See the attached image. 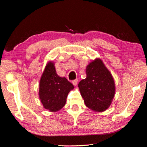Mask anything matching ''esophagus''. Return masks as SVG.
I'll list each match as a JSON object with an SVG mask.
<instances>
[{
  "label": "esophagus",
  "mask_w": 147,
  "mask_h": 147,
  "mask_svg": "<svg viewBox=\"0 0 147 147\" xmlns=\"http://www.w3.org/2000/svg\"><path fill=\"white\" fill-rule=\"evenodd\" d=\"M77 83H78V80L77 79H75V80H74L72 81V84L75 86H76Z\"/></svg>",
  "instance_id": "obj_1"
}]
</instances>
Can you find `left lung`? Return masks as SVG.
<instances>
[{
    "mask_svg": "<svg viewBox=\"0 0 147 147\" xmlns=\"http://www.w3.org/2000/svg\"><path fill=\"white\" fill-rule=\"evenodd\" d=\"M86 78L78 85L84 103L93 111L103 112L109 107L115 95L113 78L99 59L86 67Z\"/></svg>",
    "mask_w": 147,
    "mask_h": 147,
    "instance_id": "obj_1",
    "label": "left lung"
}]
</instances>
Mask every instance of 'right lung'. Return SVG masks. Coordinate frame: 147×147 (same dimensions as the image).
I'll return each mask as SVG.
<instances>
[{
	"mask_svg": "<svg viewBox=\"0 0 147 147\" xmlns=\"http://www.w3.org/2000/svg\"><path fill=\"white\" fill-rule=\"evenodd\" d=\"M74 88L65 77L56 74L53 63H49L40 82L39 96L44 108L56 112L65 105L69 92Z\"/></svg>",
	"mask_w": 147,
	"mask_h": 147,
	"instance_id": "add662e5",
	"label": "right lung"
}]
</instances>
